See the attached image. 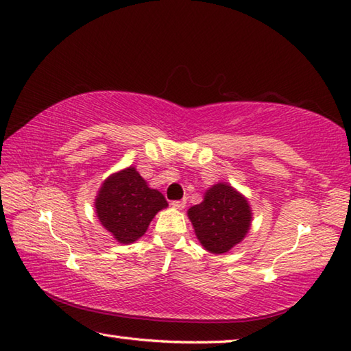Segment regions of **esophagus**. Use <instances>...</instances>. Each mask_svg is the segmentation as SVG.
<instances>
[{
	"instance_id": "1",
	"label": "esophagus",
	"mask_w": 351,
	"mask_h": 351,
	"mask_svg": "<svg viewBox=\"0 0 351 351\" xmlns=\"http://www.w3.org/2000/svg\"><path fill=\"white\" fill-rule=\"evenodd\" d=\"M171 206L176 208V209H183L184 206H186V202H184V200H174V202H171Z\"/></svg>"
}]
</instances>
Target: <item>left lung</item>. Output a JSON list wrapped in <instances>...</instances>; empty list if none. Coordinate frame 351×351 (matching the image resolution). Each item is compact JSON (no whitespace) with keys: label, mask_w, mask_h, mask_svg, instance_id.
Instances as JSON below:
<instances>
[{"label":"left lung","mask_w":351,"mask_h":351,"mask_svg":"<svg viewBox=\"0 0 351 351\" xmlns=\"http://www.w3.org/2000/svg\"><path fill=\"white\" fill-rule=\"evenodd\" d=\"M188 215L197 238L213 254H224L240 243L252 220L246 198L224 183L208 189L204 200L191 208Z\"/></svg>","instance_id":"8db88e82"}]
</instances>
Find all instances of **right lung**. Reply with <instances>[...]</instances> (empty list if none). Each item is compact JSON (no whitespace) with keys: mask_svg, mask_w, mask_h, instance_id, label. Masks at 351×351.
<instances>
[{"mask_svg":"<svg viewBox=\"0 0 351 351\" xmlns=\"http://www.w3.org/2000/svg\"><path fill=\"white\" fill-rule=\"evenodd\" d=\"M95 204L102 226L123 244L138 240L158 210L168 206L162 193L148 188L133 167L108 177Z\"/></svg>","mask_w":351,"mask_h":351,"instance_id":"add662e5","label":"right lung"}]
</instances>
